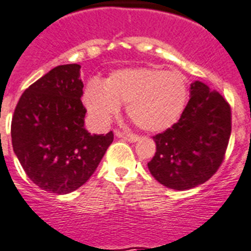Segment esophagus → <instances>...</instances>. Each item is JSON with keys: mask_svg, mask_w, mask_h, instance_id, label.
<instances>
[{"mask_svg": "<svg viewBox=\"0 0 251 251\" xmlns=\"http://www.w3.org/2000/svg\"><path fill=\"white\" fill-rule=\"evenodd\" d=\"M117 137L119 138H124V140L129 141V142H137L138 140H140V137H138L137 134H130V133H123V132H119L118 130L117 133Z\"/></svg>", "mask_w": 251, "mask_h": 251, "instance_id": "34e87169", "label": "esophagus"}]
</instances>
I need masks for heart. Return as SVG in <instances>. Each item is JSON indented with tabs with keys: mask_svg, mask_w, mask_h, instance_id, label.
Returning <instances> with one entry per match:
<instances>
[{
	"mask_svg": "<svg viewBox=\"0 0 251 251\" xmlns=\"http://www.w3.org/2000/svg\"><path fill=\"white\" fill-rule=\"evenodd\" d=\"M186 76L178 70L137 66L115 70L103 83L92 80L84 90L91 117L105 127L127 103V115L146 132H163L178 122L187 102Z\"/></svg>",
	"mask_w": 251,
	"mask_h": 251,
	"instance_id": "heart-1",
	"label": "heart"
}]
</instances>
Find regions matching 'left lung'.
Here are the masks:
<instances>
[{"label": "left lung", "instance_id": "1", "mask_svg": "<svg viewBox=\"0 0 251 251\" xmlns=\"http://www.w3.org/2000/svg\"><path fill=\"white\" fill-rule=\"evenodd\" d=\"M231 136V107L221 93L200 80L191 83L179 121L154 136L156 152L148 163L152 177L172 190L206 182L225 159Z\"/></svg>", "mask_w": 251, "mask_h": 251}]
</instances>
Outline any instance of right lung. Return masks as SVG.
Masks as SVG:
<instances>
[{
    "label": "right lung",
    "mask_w": 251,
    "mask_h": 251,
    "mask_svg": "<svg viewBox=\"0 0 251 251\" xmlns=\"http://www.w3.org/2000/svg\"><path fill=\"white\" fill-rule=\"evenodd\" d=\"M80 65L50 70L20 97L11 122L14 152L33 183L65 195L84 185L114 140L84 128Z\"/></svg>",
    "instance_id": "right-lung-1"
}]
</instances>
